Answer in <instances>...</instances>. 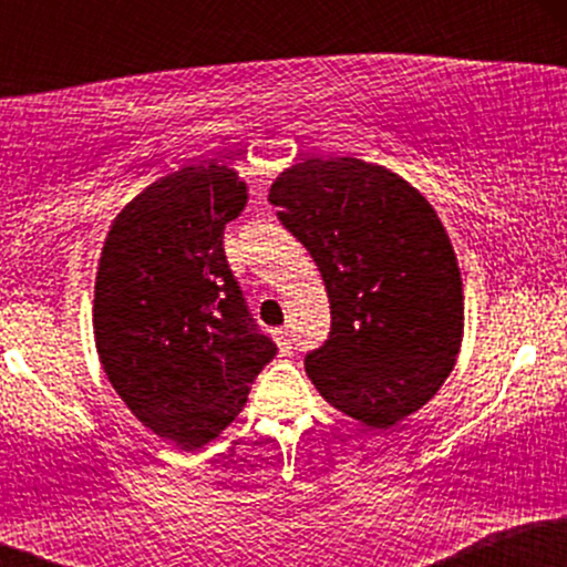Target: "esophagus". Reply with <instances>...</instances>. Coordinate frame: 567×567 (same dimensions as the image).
Listing matches in <instances>:
<instances>
[{
    "mask_svg": "<svg viewBox=\"0 0 567 567\" xmlns=\"http://www.w3.org/2000/svg\"><path fill=\"white\" fill-rule=\"evenodd\" d=\"M277 341H279V347H282V351H288L290 354V349H292V333L288 328H279L277 330Z\"/></svg>",
    "mask_w": 567,
    "mask_h": 567,
    "instance_id": "esophagus-1",
    "label": "esophagus"
}]
</instances>
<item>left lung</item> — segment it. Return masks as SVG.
Here are the masks:
<instances>
[{
    "instance_id": "obj_1",
    "label": "left lung",
    "mask_w": 567,
    "mask_h": 567,
    "mask_svg": "<svg viewBox=\"0 0 567 567\" xmlns=\"http://www.w3.org/2000/svg\"><path fill=\"white\" fill-rule=\"evenodd\" d=\"M269 202L328 288V341L303 360L311 383L373 429L426 405L464 333L461 271L432 205L400 175L354 157L298 162Z\"/></svg>"
}]
</instances>
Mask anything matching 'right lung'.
Returning <instances> with one entry per match:
<instances>
[{
	"label": "right lung",
	"instance_id": "add662e5",
	"mask_svg": "<svg viewBox=\"0 0 567 567\" xmlns=\"http://www.w3.org/2000/svg\"><path fill=\"white\" fill-rule=\"evenodd\" d=\"M245 202L229 167H184L116 216L97 266L101 365L135 419L184 451L231 424L277 357L224 252Z\"/></svg>",
	"mask_w": 567,
	"mask_h": 567
}]
</instances>
